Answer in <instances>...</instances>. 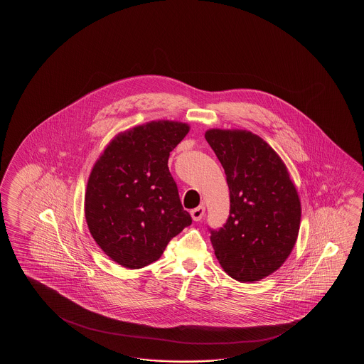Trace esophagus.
<instances>
[{
  "label": "esophagus",
  "mask_w": 364,
  "mask_h": 364,
  "mask_svg": "<svg viewBox=\"0 0 364 364\" xmlns=\"http://www.w3.org/2000/svg\"><path fill=\"white\" fill-rule=\"evenodd\" d=\"M205 213V207L204 205H199L198 208L191 210V216H193V221H200L203 216Z\"/></svg>",
  "instance_id": "1"
}]
</instances>
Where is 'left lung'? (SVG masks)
<instances>
[{"label": "left lung", "instance_id": "obj_1", "mask_svg": "<svg viewBox=\"0 0 364 364\" xmlns=\"http://www.w3.org/2000/svg\"><path fill=\"white\" fill-rule=\"evenodd\" d=\"M224 168L230 212L210 242L224 271L240 282L277 271L294 247L301 201L287 166L262 138L246 130L205 132Z\"/></svg>", "mask_w": 364, "mask_h": 364}]
</instances>
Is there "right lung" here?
<instances>
[{"label":"right lung","instance_id":"1","mask_svg":"<svg viewBox=\"0 0 364 364\" xmlns=\"http://www.w3.org/2000/svg\"><path fill=\"white\" fill-rule=\"evenodd\" d=\"M188 126L156 121L118 134L95 164L85 191L93 240L124 268L139 269L163 255L193 218L168 168Z\"/></svg>","mask_w":364,"mask_h":364}]
</instances>
